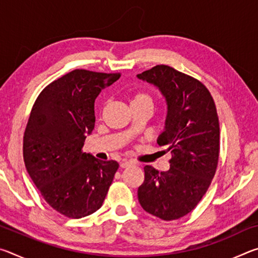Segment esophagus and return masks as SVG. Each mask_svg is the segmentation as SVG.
Masks as SVG:
<instances>
[{
  "label": "esophagus",
  "instance_id": "1",
  "mask_svg": "<svg viewBox=\"0 0 258 258\" xmlns=\"http://www.w3.org/2000/svg\"><path fill=\"white\" fill-rule=\"evenodd\" d=\"M132 165V163H131V161H127V160H123L120 163V167L121 168H126V167H128V166H131Z\"/></svg>",
  "mask_w": 258,
  "mask_h": 258
}]
</instances>
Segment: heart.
Segmentation results:
<instances>
[{"label":"heart","instance_id":"heart-1","mask_svg":"<svg viewBox=\"0 0 258 258\" xmlns=\"http://www.w3.org/2000/svg\"><path fill=\"white\" fill-rule=\"evenodd\" d=\"M132 103H148L150 106H154V99L150 94L145 93V92H140L138 94L134 95Z\"/></svg>","mask_w":258,"mask_h":258}]
</instances>
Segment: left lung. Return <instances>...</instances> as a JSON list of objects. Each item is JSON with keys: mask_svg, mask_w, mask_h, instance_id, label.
<instances>
[{"mask_svg": "<svg viewBox=\"0 0 258 258\" xmlns=\"http://www.w3.org/2000/svg\"><path fill=\"white\" fill-rule=\"evenodd\" d=\"M138 78L158 87L165 97L167 116L157 143L173 154L168 171L145 166L139 202L151 215L177 220L194 211L215 175L220 156L215 102L202 82L166 64H157Z\"/></svg>", "mask_w": 258, "mask_h": 258, "instance_id": "8db88e82", "label": "left lung"}]
</instances>
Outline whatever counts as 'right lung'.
Listing matches in <instances>:
<instances>
[{
    "mask_svg": "<svg viewBox=\"0 0 258 258\" xmlns=\"http://www.w3.org/2000/svg\"><path fill=\"white\" fill-rule=\"evenodd\" d=\"M119 77L75 69L47 85L30 111L26 168L45 202L69 218L97 212L118 169L117 161L99 160L82 148L94 128L95 99Z\"/></svg>",
    "mask_w": 258,
    "mask_h": 258,
    "instance_id": "1",
    "label": "right lung"
}]
</instances>
